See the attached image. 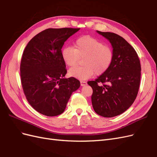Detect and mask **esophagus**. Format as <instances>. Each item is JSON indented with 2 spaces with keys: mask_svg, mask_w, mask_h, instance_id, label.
<instances>
[{
  "mask_svg": "<svg viewBox=\"0 0 157 157\" xmlns=\"http://www.w3.org/2000/svg\"><path fill=\"white\" fill-rule=\"evenodd\" d=\"M80 85H81V86H85V85H86V82L81 80V81H80Z\"/></svg>",
  "mask_w": 157,
  "mask_h": 157,
  "instance_id": "esophagus-1",
  "label": "esophagus"
}]
</instances>
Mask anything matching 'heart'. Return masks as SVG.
<instances>
[{
  "instance_id": "1",
  "label": "heart",
  "mask_w": 157,
  "mask_h": 157,
  "mask_svg": "<svg viewBox=\"0 0 157 157\" xmlns=\"http://www.w3.org/2000/svg\"><path fill=\"white\" fill-rule=\"evenodd\" d=\"M61 58L68 67L77 65L80 59L83 65L71 68L69 75L71 77L86 80L95 74L105 73L111 67L114 58L111 47L90 36L78 37L74 42L73 48L65 46L61 50Z\"/></svg>"
}]
</instances>
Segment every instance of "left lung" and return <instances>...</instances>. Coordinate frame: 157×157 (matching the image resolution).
Wrapping results in <instances>:
<instances>
[{
  "label": "left lung",
  "mask_w": 157,
  "mask_h": 157,
  "mask_svg": "<svg viewBox=\"0 0 157 157\" xmlns=\"http://www.w3.org/2000/svg\"><path fill=\"white\" fill-rule=\"evenodd\" d=\"M97 32L111 42L114 58L105 73L88 84L93 90L95 112L110 118L126 111L135 101L140 85L141 64L137 52L124 38L113 33Z\"/></svg>",
  "instance_id": "1"
}]
</instances>
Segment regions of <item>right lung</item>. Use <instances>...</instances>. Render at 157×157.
<instances>
[{"label": "right lung", "mask_w": 157, "mask_h": 157, "mask_svg": "<svg viewBox=\"0 0 157 157\" xmlns=\"http://www.w3.org/2000/svg\"><path fill=\"white\" fill-rule=\"evenodd\" d=\"M80 28L45 29L28 42L20 63L21 82L27 100L36 111L48 117L62 113L73 92L80 86L75 77L65 78L61 58L64 42Z\"/></svg>", "instance_id": "add662e5"}]
</instances>
